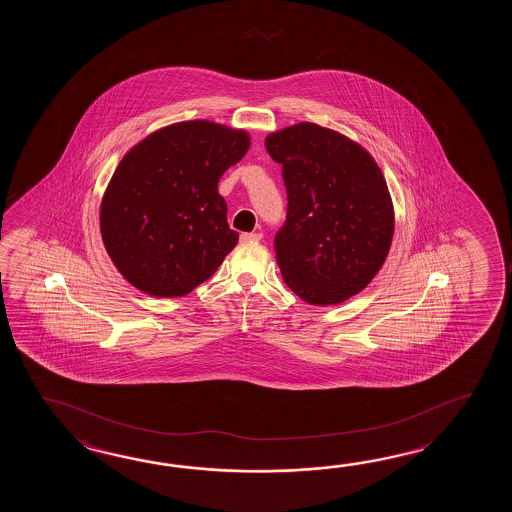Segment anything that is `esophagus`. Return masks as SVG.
<instances>
[{"mask_svg": "<svg viewBox=\"0 0 512 512\" xmlns=\"http://www.w3.org/2000/svg\"><path fill=\"white\" fill-rule=\"evenodd\" d=\"M263 236H261L260 232H243L240 236V240L243 243H247V241H260Z\"/></svg>", "mask_w": 512, "mask_h": 512, "instance_id": "obj_1", "label": "esophagus"}]
</instances>
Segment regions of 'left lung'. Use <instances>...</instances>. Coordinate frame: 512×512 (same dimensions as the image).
Segmentation results:
<instances>
[{
  "mask_svg": "<svg viewBox=\"0 0 512 512\" xmlns=\"http://www.w3.org/2000/svg\"><path fill=\"white\" fill-rule=\"evenodd\" d=\"M265 148L282 164L287 216L274 236L283 282L307 304L360 293L386 260L392 197L381 168L357 142L313 122L271 133Z\"/></svg>",
  "mask_w": 512,
  "mask_h": 512,
  "instance_id": "obj_1",
  "label": "left lung"
}]
</instances>
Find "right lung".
<instances>
[{"label": "right lung", "mask_w": 512, "mask_h": 512, "mask_svg": "<svg viewBox=\"0 0 512 512\" xmlns=\"http://www.w3.org/2000/svg\"><path fill=\"white\" fill-rule=\"evenodd\" d=\"M245 131L190 120L155 131L120 161L100 232L120 274L142 293L183 296L218 271L236 243L219 177L243 159Z\"/></svg>", "instance_id": "right-lung-1"}]
</instances>
